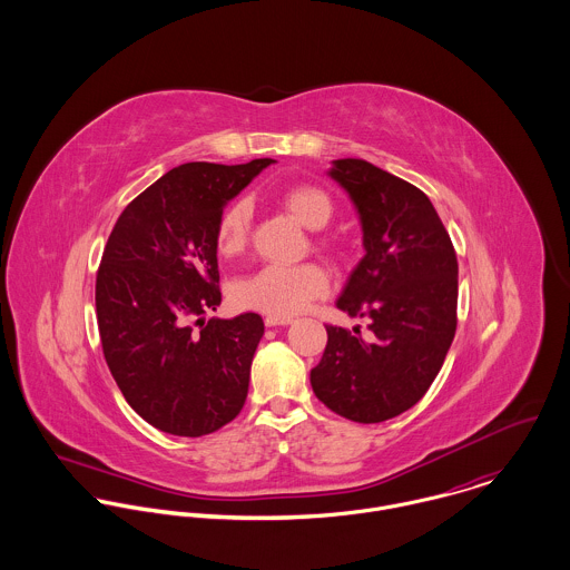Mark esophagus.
<instances>
[{"mask_svg": "<svg viewBox=\"0 0 570 570\" xmlns=\"http://www.w3.org/2000/svg\"><path fill=\"white\" fill-rule=\"evenodd\" d=\"M265 325L267 326H285L292 325V318H287V316H265Z\"/></svg>", "mask_w": 570, "mask_h": 570, "instance_id": "1", "label": "esophagus"}]
</instances>
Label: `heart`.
Returning <instances> with one entry per match:
<instances>
[{
    "mask_svg": "<svg viewBox=\"0 0 570 570\" xmlns=\"http://www.w3.org/2000/svg\"><path fill=\"white\" fill-rule=\"evenodd\" d=\"M278 206L307 230H323L333 217V202L323 188L312 184L287 186L276 195ZM252 210L245 199L224 208L217 222L215 242L224 256L244 252L249 239ZM321 249L331 245L318 244ZM328 289L325 269L316 263L265 265L235 283L233 303L242 309L269 316H294Z\"/></svg>",
    "mask_w": 570,
    "mask_h": 570,
    "instance_id": "obj_1",
    "label": "heart"
}]
</instances>
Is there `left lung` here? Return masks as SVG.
<instances>
[{
  "label": "left lung",
  "instance_id": "1",
  "mask_svg": "<svg viewBox=\"0 0 570 570\" xmlns=\"http://www.w3.org/2000/svg\"><path fill=\"white\" fill-rule=\"evenodd\" d=\"M328 175L355 204L366 249L335 305L368 318L373 335L326 325L312 389L335 414L380 423L414 406L443 366L456 333V252L428 195L406 179L355 158L333 160Z\"/></svg>",
  "mask_w": 570,
  "mask_h": 570
}]
</instances>
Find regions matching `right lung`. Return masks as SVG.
I'll return each instance as SVG.
<instances>
[{
	"mask_svg": "<svg viewBox=\"0 0 570 570\" xmlns=\"http://www.w3.org/2000/svg\"><path fill=\"white\" fill-rule=\"evenodd\" d=\"M274 160L179 164L118 217L96 274L107 366L154 428L204 436L245 404L263 318L204 316L222 305L215 230L224 206Z\"/></svg>",
	"mask_w": 570,
	"mask_h": 570,
	"instance_id": "obj_1",
	"label": "right lung"
}]
</instances>
